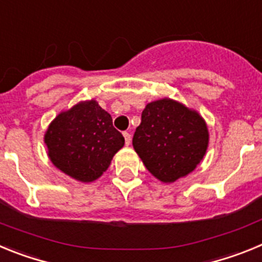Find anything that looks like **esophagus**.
I'll list each match as a JSON object with an SVG mask.
<instances>
[{"label": "esophagus", "instance_id": "obj_1", "mask_svg": "<svg viewBox=\"0 0 262 262\" xmlns=\"http://www.w3.org/2000/svg\"><path fill=\"white\" fill-rule=\"evenodd\" d=\"M123 136H124V142H126V145H129V143H131V134L127 133V131H124Z\"/></svg>", "mask_w": 262, "mask_h": 262}]
</instances>
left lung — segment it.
I'll return each instance as SVG.
<instances>
[{
    "mask_svg": "<svg viewBox=\"0 0 262 262\" xmlns=\"http://www.w3.org/2000/svg\"><path fill=\"white\" fill-rule=\"evenodd\" d=\"M209 131L196 111L164 98L148 103L133 145L145 168L160 181L174 182L203 159Z\"/></svg>",
    "mask_w": 262,
    "mask_h": 262,
    "instance_id": "8db88e82",
    "label": "left lung"
}]
</instances>
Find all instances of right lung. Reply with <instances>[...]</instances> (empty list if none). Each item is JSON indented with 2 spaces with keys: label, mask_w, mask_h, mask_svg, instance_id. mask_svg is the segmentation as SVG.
<instances>
[{
  "label": "right lung",
  "mask_w": 262,
  "mask_h": 262,
  "mask_svg": "<svg viewBox=\"0 0 262 262\" xmlns=\"http://www.w3.org/2000/svg\"><path fill=\"white\" fill-rule=\"evenodd\" d=\"M45 142L53 165L75 180L92 182L108 168L124 138L113 126L111 115L92 99L60 113Z\"/></svg>",
  "instance_id": "obj_1"
}]
</instances>
